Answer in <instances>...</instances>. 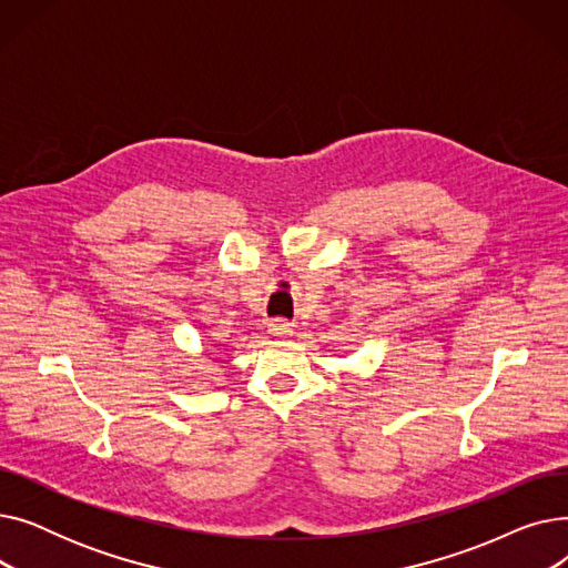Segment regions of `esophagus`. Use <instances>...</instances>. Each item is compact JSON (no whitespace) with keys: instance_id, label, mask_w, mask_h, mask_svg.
Wrapping results in <instances>:
<instances>
[{"instance_id":"esophagus-1","label":"esophagus","mask_w":568,"mask_h":568,"mask_svg":"<svg viewBox=\"0 0 568 568\" xmlns=\"http://www.w3.org/2000/svg\"><path fill=\"white\" fill-rule=\"evenodd\" d=\"M268 332H272L274 336H290L294 329H292V324H287L283 320H276V322L268 324Z\"/></svg>"}]
</instances>
